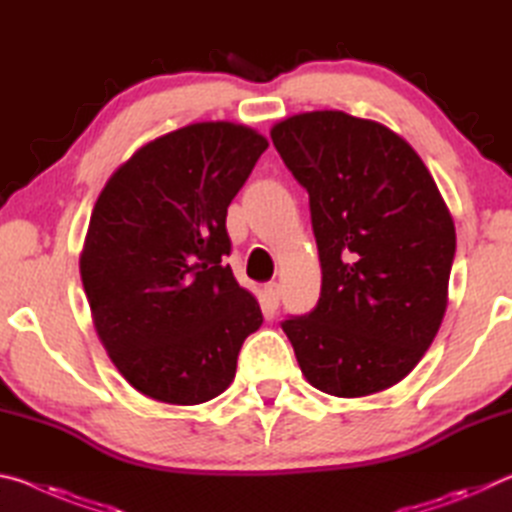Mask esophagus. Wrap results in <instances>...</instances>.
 <instances>
[{"label":"esophagus","instance_id":"34e87169","mask_svg":"<svg viewBox=\"0 0 512 512\" xmlns=\"http://www.w3.org/2000/svg\"><path fill=\"white\" fill-rule=\"evenodd\" d=\"M264 293H266V300H268V305H271L273 309L280 305V284L277 282H268L266 287H264Z\"/></svg>","mask_w":512,"mask_h":512}]
</instances>
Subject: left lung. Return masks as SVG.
I'll use <instances>...</instances> for the list:
<instances>
[{"label": "left lung", "mask_w": 512, "mask_h": 512, "mask_svg": "<svg viewBox=\"0 0 512 512\" xmlns=\"http://www.w3.org/2000/svg\"><path fill=\"white\" fill-rule=\"evenodd\" d=\"M271 140L307 189L323 287L282 320L311 386L363 397L418 366L443 323L454 221L420 155L400 135L341 110L302 112Z\"/></svg>", "instance_id": "1"}]
</instances>
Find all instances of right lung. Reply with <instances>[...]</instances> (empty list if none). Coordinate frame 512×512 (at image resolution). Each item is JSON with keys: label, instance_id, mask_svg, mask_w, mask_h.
I'll return each mask as SVG.
<instances>
[{"label": "right lung", "instance_id": "1", "mask_svg": "<svg viewBox=\"0 0 512 512\" xmlns=\"http://www.w3.org/2000/svg\"><path fill=\"white\" fill-rule=\"evenodd\" d=\"M266 149L241 124L185 126L142 146L97 198L83 289L112 363L153 400L189 406L221 395L264 323L225 264V216Z\"/></svg>", "mask_w": 512, "mask_h": 512}]
</instances>
